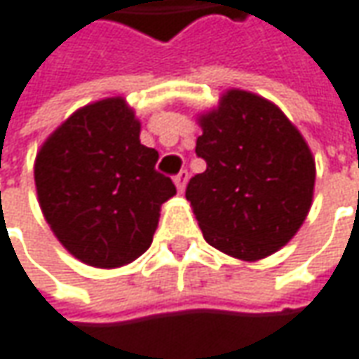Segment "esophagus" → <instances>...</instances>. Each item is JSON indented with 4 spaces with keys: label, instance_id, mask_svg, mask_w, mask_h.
Returning <instances> with one entry per match:
<instances>
[{
    "label": "esophagus",
    "instance_id": "34e87169",
    "mask_svg": "<svg viewBox=\"0 0 359 359\" xmlns=\"http://www.w3.org/2000/svg\"><path fill=\"white\" fill-rule=\"evenodd\" d=\"M187 180H189V172H187V170H180L179 175L175 177V184H177L179 193H182V191H184V187H187Z\"/></svg>",
    "mask_w": 359,
    "mask_h": 359
}]
</instances>
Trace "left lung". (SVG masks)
<instances>
[{
    "label": "left lung",
    "instance_id": "1",
    "mask_svg": "<svg viewBox=\"0 0 359 359\" xmlns=\"http://www.w3.org/2000/svg\"><path fill=\"white\" fill-rule=\"evenodd\" d=\"M196 154L207 170L187 184L205 241L231 257L279 251L311 209L316 161L289 118L257 94L229 90L198 116Z\"/></svg>",
    "mask_w": 359,
    "mask_h": 359
}]
</instances>
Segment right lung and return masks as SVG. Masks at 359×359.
Masks as SVG:
<instances>
[{"instance_id":"add662e5","label":"right lung","mask_w":359,"mask_h":359,"mask_svg":"<svg viewBox=\"0 0 359 359\" xmlns=\"http://www.w3.org/2000/svg\"><path fill=\"white\" fill-rule=\"evenodd\" d=\"M140 144V122L124 98L76 110L41 144L34 179L41 212L72 255L112 269L133 263L152 243L161 205L177 187Z\"/></svg>"}]
</instances>
